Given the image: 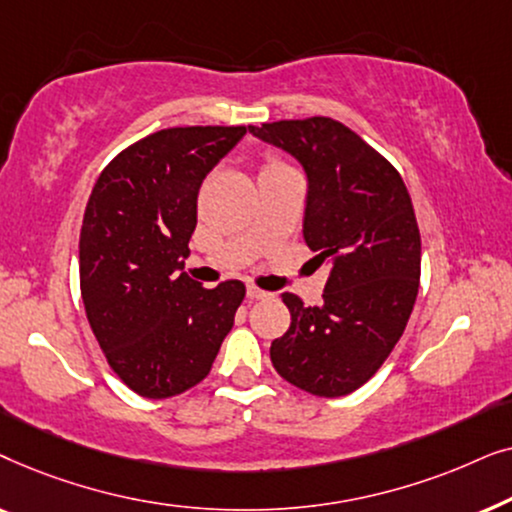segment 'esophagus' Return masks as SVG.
Returning a JSON list of instances; mask_svg holds the SVG:
<instances>
[{"label":"esophagus","instance_id":"esophagus-1","mask_svg":"<svg viewBox=\"0 0 512 512\" xmlns=\"http://www.w3.org/2000/svg\"><path fill=\"white\" fill-rule=\"evenodd\" d=\"M247 296L251 298V300H265V298H270V293L268 291H261L258 289V286H247Z\"/></svg>","mask_w":512,"mask_h":512}]
</instances>
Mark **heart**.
<instances>
[{
  "instance_id": "1",
  "label": "heart",
  "mask_w": 512,
  "mask_h": 512,
  "mask_svg": "<svg viewBox=\"0 0 512 512\" xmlns=\"http://www.w3.org/2000/svg\"><path fill=\"white\" fill-rule=\"evenodd\" d=\"M270 167H282V163H277V160H268V163H265L263 170H270Z\"/></svg>"
}]
</instances>
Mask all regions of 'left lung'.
I'll return each instance as SVG.
<instances>
[{
  "instance_id": "8db88e82",
  "label": "left lung",
  "mask_w": 512,
  "mask_h": 512,
  "mask_svg": "<svg viewBox=\"0 0 512 512\" xmlns=\"http://www.w3.org/2000/svg\"><path fill=\"white\" fill-rule=\"evenodd\" d=\"M305 170L303 237L328 265L324 303L282 293L291 326L272 366L307 394L338 398L373 377L405 331L419 289L422 240L401 174L333 118L249 125Z\"/></svg>"
}]
</instances>
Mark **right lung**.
Listing matches in <instances>:
<instances>
[{
  "label": "right lung",
  "mask_w": 512,
  "mask_h": 512,
  "mask_svg": "<svg viewBox=\"0 0 512 512\" xmlns=\"http://www.w3.org/2000/svg\"><path fill=\"white\" fill-rule=\"evenodd\" d=\"M244 135V125L153 132L90 193L79 240L86 317L111 370L144 398L205 380L244 300L237 279L202 289L181 272L202 181Z\"/></svg>",
  "instance_id": "add662e5"
}]
</instances>
